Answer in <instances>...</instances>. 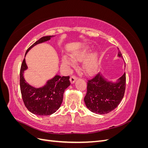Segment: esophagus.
Here are the masks:
<instances>
[{
	"label": "esophagus",
	"instance_id": "34e87169",
	"mask_svg": "<svg viewBox=\"0 0 148 148\" xmlns=\"http://www.w3.org/2000/svg\"><path fill=\"white\" fill-rule=\"evenodd\" d=\"M77 79V77H76V76H75V75L71 76V77L70 78L71 83H73L76 81V79Z\"/></svg>",
	"mask_w": 148,
	"mask_h": 148
}]
</instances>
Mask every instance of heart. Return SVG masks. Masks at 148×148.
I'll return each instance as SVG.
<instances>
[{
	"label": "heart",
	"mask_w": 148,
	"mask_h": 148,
	"mask_svg": "<svg viewBox=\"0 0 148 148\" xmlns=\"http://www.w3.org/2000/svg\"><path fill=\"white\" fill-rule=\"evenodd\" d=\"M90 52L91 51L89 49L84 48L79 51L74 52L71 57L75 61H83L86 59L90 54ZM62 62L64 64L69 66H73L75 64V62L70 57L66 56L64 57ZM98 66H99V60L96 53H94L89 57L84 64V68L89 73L95 72L98 69Z\"/></svg>",
	"instance_id": "obj_1"
}]
</instances>
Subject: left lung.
Returning <instances> with one entry per match:
<instances>
[{
  "instance_id": "8db88e82",
  "label": "left lung",
  "mask_w": 148,
  "mask_h": 148,
  "mask_svg": "<svg viewBox=\"0 0 148 148\" xmlns=\"http://www.w3.org/2000/svg\"><path fill=\"white\" fill-rule=\"evenodd\" d=\"M118 56L122 57L118 48ZM126 87L125 73L116 83L107 82L101 73L88 80L84 98L86 107L94 113L105 114L117 107L123 99Z\"/></svg>"
}]
</instances>
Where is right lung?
I'll return each mask as SVG.
<instances>
[{"instance_id":"obj_1","label":"right lung","mask_w":148,"mask_h":148,"mask_svg":"<svg viewBox=\"0 0 148 148\" xmlns=\"http://www.w3.org/2000/svg\"><path fill=\"white\" fill-rule=\"evenodd\" d=\"M53 36H54L40 38L27 49L25 56L36 44L49 41ZM27 69L24 59L20 69V85L22 99L26 107L31 113L38 115H49L56 112L61 106L65 90L70 85V77L56 75L44 86L36 88L29 85L24 78V71Z\"/></svg>"}]
</instances>
